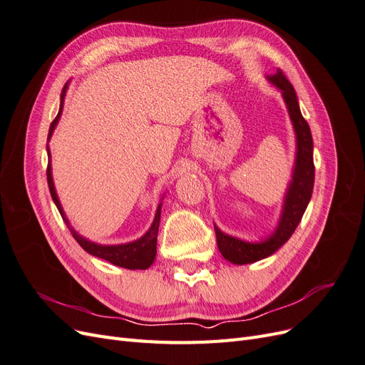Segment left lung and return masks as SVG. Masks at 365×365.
Returning <instances> with one entry per match:
<instances>
[{
    "label": "left lung",
    "instance_id": "obj_1",
    "mask_svg": "<svg viewBox=\"0 0 365 365\" xmlns=\"http://www.w3.org/2000/svg\"><path fill=\"white\" fill-rule=\"evenodd\" d=\"M269 83L280 90L283 101L288 108V114L295 132V160L292 168V176L284 193L282 213L279 222L272 233L259 242H248L224 233L215 225L217 248L222 257L235 264H248L267 259L283 247L292 236L297 225L306 212L307 204L311 201L314 192V141L311 128L303 118L298 97L294 86L286 79L282 71L267 76Z\"/></svg>",
    "mask_w": 365,
    "mask_h": 365
}]
</instances>
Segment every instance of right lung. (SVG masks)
<instances>
[{
    "label": "right lung",
    "mask_w": 365,
    "mask_h": 365,
    "mask_svg": "<svg viewBox=\"0 0 365 365\" xmlns=\"http://www.w3.org/2000/svg\"><path fill=\"white\" fill-rule=\"evenodd\" d=\"M68 90V82L65 83L62 94H61V106H59V113L56 115V118L53 120V123L50 126L48 130V141L53 135L54 129H56L61 115H62V109H63V101H65V94H67ZM47 153H48V168H47V181H48V189L51 193V197L54 204H56L59 213L63 219V222L67 224L68 230L71 231L73 237L77 240L86 252H90L91 256H96L98 259L108 260L109 263L117 264V267L126 268V269H148L150 264L155 260L157 256V236H158V227H160V217H161V207H163V200L164 196L161 197V201L157 207L155 212V217L152 220L150 228L146 231L145 235L141 237H138L137 240L132 242H126V244H117V245H103V244H97V242H93L90 239L83 237L82 235L77 233V231L71 227L70 220L65 215L62 204L58 197L56 193V187H54V181H53V173H51V153H50V148L47 146Z\"/></svg>",
    "instance_id": "add662e5"
}]
</instances>
